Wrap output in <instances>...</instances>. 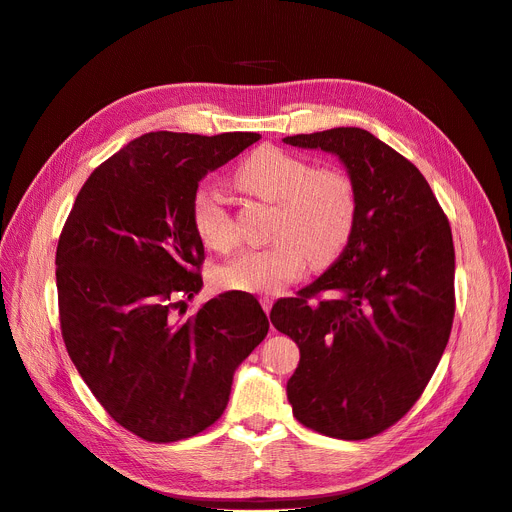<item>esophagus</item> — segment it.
<instances>
[{
    "instance_id": "esophagus-1",
    "label": "esophagus",
    "mask_w": 512,
    "mask_h": 512,
    "mask_svg": "<svg viewBox=\"0 0 512 512\" xmlns=\"http://www.w3.org/2000/svg\"><path fill=\"white\" fill-rule=\"evenodd\" d=\"M261 307L265 313H270L274 307V299L272 297H261Z\"/></svg>"
}]
</instances>
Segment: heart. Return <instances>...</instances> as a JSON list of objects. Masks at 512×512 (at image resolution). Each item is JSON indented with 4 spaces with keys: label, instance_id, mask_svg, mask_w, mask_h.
<instances>
[{
    "label": "heart",
    "instance_id": "b5f03b06",
    "mask_svg": "<svg viewBox=\"0 0 512 512\" xmlns=\"http://www.w3.org/2000/svg\"><path fill=\"white\" fill-rule=\"evenodd\" d=\"M240 188L274 203L272 245L247 249L220 270V282L232 290L276 294L307 267H326L351 240L359 195L355 180L340 168H315L313 161L280 147H261L234 174ZM199 238L213 251L236 247L238 234L224 199L199 188L191 201Z\"/></svg>",
    "mask_w": 512,
    "mask_h": 512
}]
</instances>
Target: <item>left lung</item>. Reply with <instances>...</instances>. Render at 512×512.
I'll return each mask as SVG.
<instances>
[{
	"label": "left lung",
	"mask_w": 512,
	"mask_h": 512,
	"mask_svg": "<svg viewBox=\"0 0 512 512\" xmlns=\"http://www.w3.org/2000/svg\"><path fill=\"white\" fill-rule=\"evenodd\" d=\"M284 143L342 159L359 213L342 255L272 324L299 344L292 413L330 438L367 440L405 417L442 359L454 319L448 218L407 157L363 128L294 134Z\"/></svg>",
	"instance_id": "obj_1"
}]
</instances>
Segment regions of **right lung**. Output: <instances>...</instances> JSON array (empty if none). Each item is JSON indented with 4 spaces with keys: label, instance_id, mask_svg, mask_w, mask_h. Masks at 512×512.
Wrapping results in <instances>:
<instances>
[{
    "label": "right lung",
    "instance_id": "right-lung-1",
    "mask_svg": "<svg viewBox=\"0 0 512 512\" xmlns=\"http://www.w3.org/2000/svg\"><path fill=\"white\" fill-rule=\"evenodd\" d=\"M257 132H147L93 170L56 251L60 328L99 405L147 442L197 436L228 405L234 369L270 321L249 292L186 313L205 261L191 201L199 180Z\"/></svg>",
    "mask_w": 512,
    "mask_h": 512
}]
</instances>
